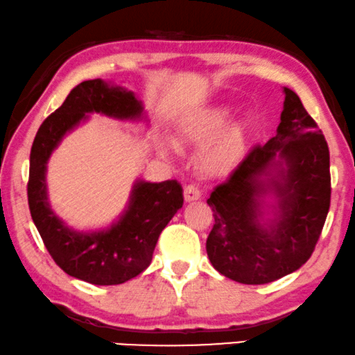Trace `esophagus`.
<instances>
[{"label":"esophagus","mask_w":355,"mask_h":355,"mask_svg":"<svg viewBox=\"0 0 355 355\" xmlns=\"http://www.w3.org/2000/svg\"><path fill=\"white\" fill-rule=\"evenodd\" d=\"M184 193V201L187 202H193V201H198V199H201V189H199L196 184H188V187H184L183 189Z\"/></svg>","instance_id":"esophagus-1"}]
</instances>
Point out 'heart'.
I'll return each instance as SVG.
<instances>
[{"label": "heart", "mask_w": 355, "mask_h": 355, "mask_svg": "<svg viewBox=\"0 0 355 355\" xmlns=\"http://www.w3.org/2000/svg\"><path fill=\"white\" fill-rule=\"evenodd\" d=\"M232 117L230 107H214L184 117L178 125L180 141L201 148L199 166L209 175H225L243 161L251 141V128L236 122L227 125ZM157 149L166 157H178L180 149L171 138H159Z\"/></svg>", "instance_id": "obj_1"}]
</instances>
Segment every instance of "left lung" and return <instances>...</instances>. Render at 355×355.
<instances>
[{"label":"left lung","instance_id":"left-lung-1","mask_svg":"<svg viewBox=\"0 0 355 355\" xmlns=\"http://www.w3.org/2000/svg\"><path fill=\"white\" fill-rule=\"evenodd\" d=\"M277 135L254 146L207 204L214 227L206 251L214 268L243 284H266L296 272L312 256L325 223L331 178L322 130L293 89Z\"/></svg>","mask_w":355,"mask_h":355}]
</instances>
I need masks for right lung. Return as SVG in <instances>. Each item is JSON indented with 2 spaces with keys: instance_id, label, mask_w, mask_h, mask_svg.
Listing matches in <instances>:
<instances>
[{
  "instance_id": "1",
  "label": "right lung",
  "mask_w": 355,
  "mask_h": 355,
  "mask_svg": "<svg viewBox=\"0 0 355 355\" xmlns=\"http://www.w3.org/2000/svg\"><path fill=\"white\" fill-rule=\"evenodd\" d=\"M93 114L149 127L144 104L132 89L101 78L78 83L38 128L30 151L27 194L33 223L54 262L73 278L111 286L149 267L159 234L183 206V189L175 180L157 183L137 178L125 209L112 223L77 230L64 222L49 202L48 161L62 139Z\"/></svg>"
}]
</instances>
